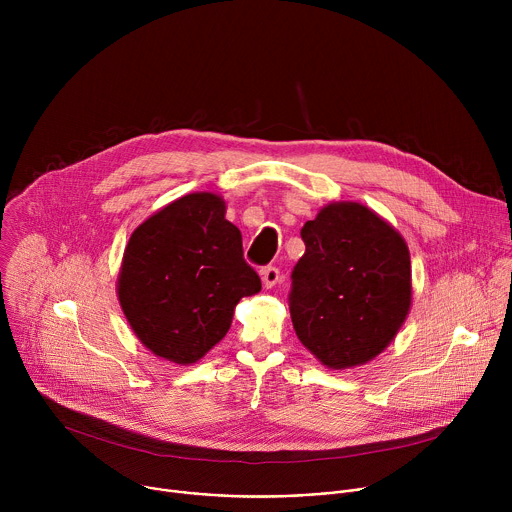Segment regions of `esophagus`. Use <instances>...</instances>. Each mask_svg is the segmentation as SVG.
I'll return each mask as SVG.
<instances>
[{"label":"esophagus","mask_w":512,"mask_h":512,"mask_svg":"<svg viewBox=\"0 0 512 512\" xmlns=\"http://www.w3.org/2000/svg\"><path fill=\"white\" fill-rule=\"evenodd\" d=\"M261 275H263V285H265V287H273V285H277V281L281 279V271H279V267H275V265L265 267Z\"/></svg>","instance_id":"34e87169"}]
</instances>
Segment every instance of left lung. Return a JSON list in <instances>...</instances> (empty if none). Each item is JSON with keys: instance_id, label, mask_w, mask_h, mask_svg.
I'll list each match as a JSON object with an SVG mask.
<instances>
[{"instance_id": "8db88e82", "label": "left lung", "mask_w": 512, "mask_h": 512, "mask_svg": "<svg viewBox=\"0 0 512 512\" xmlns=\"http://www.w3.org/2000/svg\"><path fill=\"white\" fill-rule=\"evenodd\" d=\"M304 257L291 271L289 314L302 344L330 369L383 352L411 306L403 237L356 202L324 206L302 227Z\"/></svg>"}]
</instances>
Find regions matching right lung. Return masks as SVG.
I'll list each match as a JSON object with an SVG mask.
<instances>
[{"label":"right lung","mask_w":512,"mask_h":512,"mask_svg":"<svg viewBox=\"0 0 512 512\" xmlns=\"http://www.w3.org/2000/svg\"><path fill=\"white\" fill-rule=\"evenodd\" d=\"M261 289L243 257L241 231L210 192L186 194L141 223L123 255L119 302L156 356L192 364L233 322L241 298Z\"/></svg>","instance_id":"right-lung-1"}]
</instances>
